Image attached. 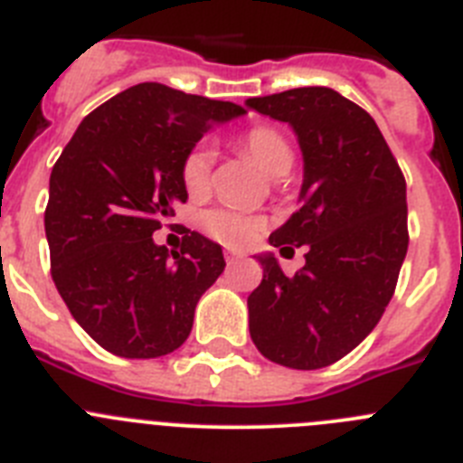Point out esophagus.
Returning <instances> with one entry per match:
<instances>
[{"label":"esophagus","mask_w":463,"mask_h":463,"mask_svg":"<svg viewBox=\"0 0 463 463\" xmlns=\"http://www.w3.org/2000/svg\"><path fill=\"white\" fill-rule=\"evenodd\" d=\"M224 260H227V264H236V261L243 260V255H241V252H234V250H227L224 252Z\"/></svg>","instance_id":"esophagus-1"}]
</instances>
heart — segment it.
Returning <instances> with one entry per match:
<instances>
[{"label": "heart", "instance_id": "obj_1", "mask_svg": "<svg viewBox=\"0 0 463 463\" xmlns=\"http://www.w3.org/2000/svg\"><path fill=\"white\" fill-rule=\"evenodd\" d=\"M239 146L255 159L269 175L288 174L294 162L292 148L273 127H252L239 138ZM213 150L208 146H196L183 162V185L192 196L206 194L211 187ZM202 229L211 239L232 248L250 245L264 229V220L255 213L239 206H218L202 215Z\"/></svg>", "mask_w": 463, "mask_h": 463}]
</instances>
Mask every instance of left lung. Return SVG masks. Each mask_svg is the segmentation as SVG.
<instances>
[{
    "mask_svg": "<svg viewBox=\"0 0 463 463\" xmlns=\"http://www.w3.org/2000/svg\"><path fill=\"white\" fill-rule=\"evenodd\" d=\"M245 106L288 122L304 155L301 208L269 243L304 245L306 264L285 276L273 252L257 255L250 338L280 366L322 369L369 336L394 294L408 250L406 181L373 118L336 90L294 88Z\"/></svg>",
    "mask_w": 463,
    "mask_h": 463,
    "instance_id": "8db88e82",
    "label": "left lung"
}]
</instances>
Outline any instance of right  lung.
Wrapping results in <instances>:
<instances>
[{
    "instance_id": "1",
    "label": "right lung",
    "mask_w": 463,
    "mask_h": 463,
    "mask_svg": "<svg viewBox=\"0 0 463 463\" xmlns=\"http://www.w3.org/2000/svg\"><path fill=\"white\" fill-rule=\"evenodd\" d=\"M232 101L138 83L83 118L52 166L46 206L60 297L104 350L169 354L190 336L202 294L224 271L222 248L185 229L181 252L153 234L187 202L183 162Z\"/></svg>"
}]
</instances>
